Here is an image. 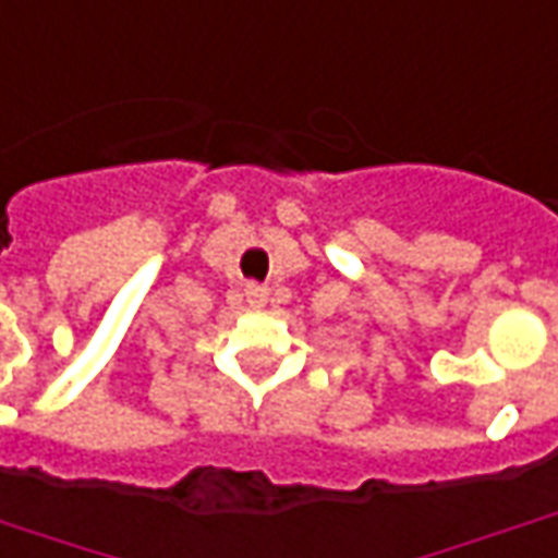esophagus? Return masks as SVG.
Masks as SVG:
<instances>
[{"label":"esophagus","mask_w":558,"mask_h":558,"mask_svg":"<svg viewBox=\"0 0 558 558\" xmlns=\"http://www.w3.org/2000/svg\"><path fill=\"white\" fill-rule=\"evenodd\" d=\"M244 299H247V304H251V307H256V311H259V307H266L268 290H266V287H256V283H247V290H244Z\"/></svg>","instance_id":"1"}]
</instances>
